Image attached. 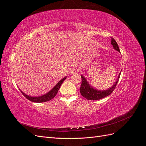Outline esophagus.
<instances>
[{"instance_id": "34e87169", "label": "esophagus", "mask_w": 146, "mask_h": 146, "mask_svg": "<svg viewBox=\"0 0 146 146\" xmlns=\"http://www.w3.org/2000/svg\"><path fill=\"white\" fill-rule=\"evenodd\" d=\"M78 72V70L77 69H76V68H74L71 70H70V74H77Z\"/></svg>"}]
</instances>
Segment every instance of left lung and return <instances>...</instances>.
<instances>
[{
    "instance_id": "8db88e82",
    "label": "left lung",
    "mask_w": 146,
    "mask_h": 146,
    "mask_svg": "<svg viewBox=\"0 0 146 146\" xmlns=\"http://www.w3.org/2000/svg\"><path fill=\"white\" fill-rule=\"evenodd\" d=\"M111 43L112 46H113L114 49L117 50L119 52H120V50H119V46L117 45L116 41L114 40L113 38H111ZM121 71H122V70H121V72H119L116 80L114 82L113 85L106 90H97V89H96V88H93L89 83V82L87 81L86 78L84 77L83 75H82L81 76L82 84H81V86L80 88V93H81L82 96H83L84 98H86L88 100H99L101 99H103V98H105V97H107V96H109L110 94H111V92L114 90V88H115L117 83L119 81V77H120V76H121Z\"/></svg>"
}]
</instances>
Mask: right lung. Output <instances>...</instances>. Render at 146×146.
I'll return each instance as SVG.
<instances>
[{
  "mask_svg": "<svg viewBox=\"0 0 146 146\" xmlns=\"http://www.w3.org/2000/svg\"><path fill=\"white\" fill-rule=\"evenodd\" d=\"M67 77H64L63 79L60 80L58 83H56V85L52 88V89L48 91V92H47L46 94H44L42 96H38V97H32L30 96L29 95L25 94L24 92L22 91L20 89L19 90H21V92L23 94L26 98L27 99H29L30 101L33 102H37V103H42V102H47L48 100H50L51 99H52L56 95L57 92H58L60 88L61 85V84L63 83V82L64 81L65 79Z\"/></svg>",
  "mask_w": 146,
  "mask_h": 146,
  "instance_id": "add662e5",
  "label": "right lung"
}]
</instances>
